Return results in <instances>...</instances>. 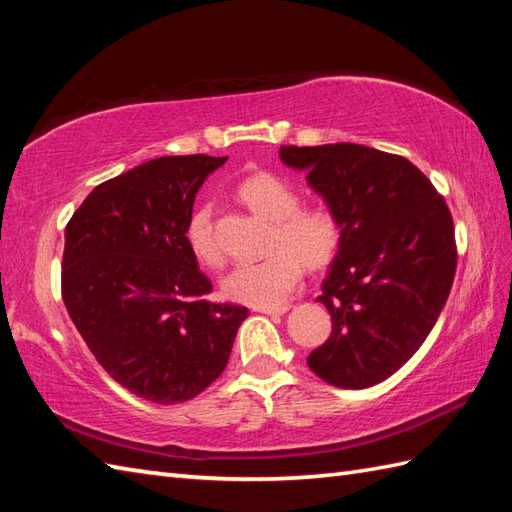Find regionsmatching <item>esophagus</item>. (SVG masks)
I'll return each mask as SVG.
<instances>
[{
	"label": "esophagus",
	"instance_id": "34e87169",
	"mask_svg": "<svg viewBox=\"0 0 512 512\" xmlns=\"http://www.w3.org/2000/svg\"><path fill=\"white\" fill-rule=\"evenodd\" d=\"M255 312H264V314H273V317H281V314L288 312V306H279V308H255Z\"/></svg>",
	"mask_w": 512,
	"mask_h": 512
}]
</instances>
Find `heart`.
I'll list each match as a JSON object with an SVG mask.
<instances>
[{
    "instance_id": "obj_1",
    "label": "heart",
    "mask_w": 512,
    "mask_h": 512,
    "mask_svg": "<svg viewBox=\"0 0 512 512\" xmlns=\"http://www.w3.org/2000/svg\"><path fill=\"white\" fill-rule=\"evenodd\" d=\"M237 200L270 222V255L255 264H237L222 277L226 299L253 308L284 306L308 268H325L339 253L341 224L321 206L299 209L301 198L292 184L275 173H255L237 184ZM184 237L191 253L206 266L220 264V246L213 235V211L200 204L189 215Z\"/></svg>"
}]
</instances>
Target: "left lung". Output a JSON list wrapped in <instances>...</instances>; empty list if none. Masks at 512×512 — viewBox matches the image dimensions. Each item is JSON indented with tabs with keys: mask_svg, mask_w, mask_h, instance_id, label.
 Masks as SVG:
<instances>
[{
	"mask_svg": "<svg viewBox=\"0 0 512 512\" xmlns=\"http://www.w3.org/2000/svg\"><path fill=\"white\" fill-rule=\"evenodd\" d=\"M341 224L323 295L332 334L308 356L325 383L365 389L405 365L436 325L453 286V220L407 158L365 145L281 147Z\"/></svg>",
	"mask_w": 512,
	"mask_h": 512,
	"instance_id": "left-lung-1",
	"label": "left lung"
}]
</instances>
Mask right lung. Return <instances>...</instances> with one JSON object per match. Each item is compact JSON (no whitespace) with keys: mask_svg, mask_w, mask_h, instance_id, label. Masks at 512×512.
<instances>
[{"mask_svg":"<svg viewBox=\"0 0 512 512\" xmlns=\"http://www.w3.org/2000/svg\"><path fill=\"white\" fill-rule=\"evenodd\" d=\"M228 158L165 156L99 184L65 226L61 292L96 361L132 394L176 405L224 372L244 306L211 303L184 237L195 193Z\"/></svg>","mask_w":512,"mask_h":512,"instance_id":"right-lung-1","label":"right lung"}]
</instances>
